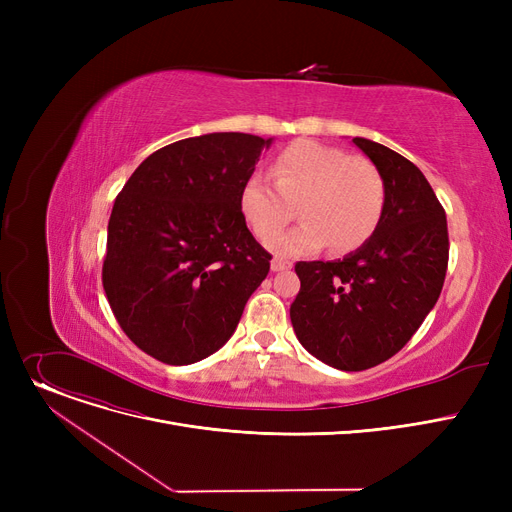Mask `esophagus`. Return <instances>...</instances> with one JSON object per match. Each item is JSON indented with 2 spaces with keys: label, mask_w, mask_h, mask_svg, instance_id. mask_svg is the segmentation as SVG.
Wrapping results in <instances>:
<instances>
[{
  "label": "esophagus",
  "mask_w": 512,
  "mask_h": 512,
  "mask_svg": "<svg viewBox=\"0 0 512 512\" xmlns=\"http://www.w3.org/2000/svg\"><path fill=\"white\" fill-rule=\"evenodd\" d=\"M292 263L290 261H286V259H282V257H274L272 259V272H284V270H288Z\"/></svg>",
  "instance_id": "34e87169"
}]
</instances>
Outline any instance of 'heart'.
Wrapping results in <instances>:
<instances>
[{"label": "heart", "instance_id": "heart-1", "mask_svg": "<svg viewBox=\"0 0 512 512\" xmlns=\"http://www.w3.org/2000/svg\"><path fill=\"white\" fill-rule=\"evenodd\" d=\"M384 180L371 161L317 141L288 145L274 164V182L251 174L240 188V211L259 238L280 232L294 207L301 224L270 240L280 257L324 249H359L375 232L384 211Z\"/></svg>", "mask_w": 512, "mask_h": 512}]
</instances>
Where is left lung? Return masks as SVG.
Returning a JSON list of instances; mask_svg holds the SVG:
<instances>
[{
    "label": "left lung",
    "mask_w": 512,
    "mask_h": 512,
    "mask_svg": "<svg viewBox=\"0 0 512 512\" xmlns=\"http://www.w3.org/2000/svg\"><path fill=\"white\" fill-rule=\"evenodd\" d=\"M384 180V211L363 245L336 261L294 265V334L330 367L363 371L394 357L434 309L448 267L446 213L423 172L400 153L355 137Z\"/></svg>",
    "instance_id": "1"
}]
</instances>
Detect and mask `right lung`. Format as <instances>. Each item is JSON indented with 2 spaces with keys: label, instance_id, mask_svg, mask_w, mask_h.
<instances>
[{
  "label": "right lung",
  "instance_id": "add662e5",
  "mask_svg": "<svg viewBox=\"0 0 512 512\" xmlns=\"http://www.w3.org/2000/svg\"><path fill=\"white\" fill-rule=\"evenodd\" d=\"M272 141L245 132L176 141L116 197L103 288L120 328L153 359L191 365L220 351L270 272L240 188Z\"/></svg>",
  "mask_w": 512,
  "mask_h": 512
}]
</instances>
